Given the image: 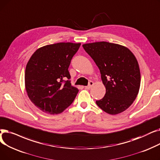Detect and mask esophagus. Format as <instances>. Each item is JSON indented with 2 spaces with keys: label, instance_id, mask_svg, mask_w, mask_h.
Returning <instances> with one entry per match:
<instances>
[{
  "label": "esophagus",
  "instance_id": "obj_1",
  "mask_svg": "<svg viewBox=\"0 0 160 160\" xmlns=\"http://www.w3.org/2000/svg\"><path fill=\"white\" fill-rule=\"evenodd\" d=\"M93 85H94V82L93 81H90L88 85L85 87V88L86 89H90V88H91V87H92Z\"/></svg>",
  "mask_w": 160,
  "mask_h": 160
}]
</instances>
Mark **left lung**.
I'll use <instances>...</instances> for the list:
<instances>
[{"mask_svg":"<svg viewBox=\"0 0 160 160\" xmlns=\"http://www.w3.org/2000/svg\"><path fill=\"white\" fill-rule=\"evenodd\" d=\"M98 67L106 93L96 104L112 115L126 111L139 93V66L133 52L117 43L98 42L82 45Z\"/></svg>","mask_w":160,"mask_h":160,"instance_id":"left-lung-1","label":"left lung"}]
</instances>
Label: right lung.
<instances>
[{
	"mask_svg": "<svg viewBox=\"0 0 160 160\" xmlns=\"http://www.w3.org/2000/svg\"><path fill=\"white\" fill-rule=\"evenodd\" d=\"M81 43L60 42L38 49L27 64L25 85L28 97L42 111L55 115L72 103L79 90L72 86L68 68Z\"/></svg>",
	"mask_w": 160,
	"mask_h": 160,
	"instance_id": "add662e5",
	"label": "right lung"
}]
</instances>
